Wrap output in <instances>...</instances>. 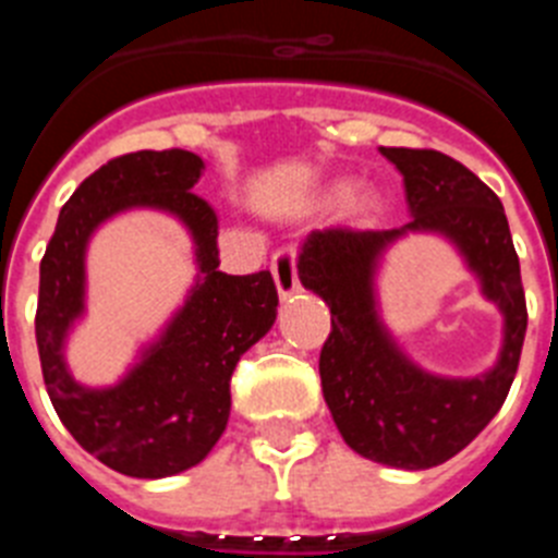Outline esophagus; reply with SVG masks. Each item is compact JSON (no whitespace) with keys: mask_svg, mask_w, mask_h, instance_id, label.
I'll use <instances>...</instances> for the list:
<instances>
[{"mask_svg":"<svg viewBox=\"0 0 558 558\" xmlns=\"http://www.w3.org/2000/svg\"><path fill=\"white\" fill-rule=\"evenodd\" d=\"M270 274H274L276 290H279V299H290V295L299 293V274H295V251L284 248L274 256V263H270Z\"/></svg>","mask_w":558,"mask_h":558,"instance_id":"1","label":"esophagus"}]
</instances>
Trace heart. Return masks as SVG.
<instances>
[{
    "instance_id": "1",
    "label": "heart",
    "mask_w": 558,
    "mask_h": 558,
    "mask_svg": "<svg viewBox=\"0 0 558 558\" xmlns=\"http://www.w3.org/2000/svg\"><path fill=\"white\" fill-rule=\"evenodd\" d=\"M338 195H347V211L357 220H368L377 211L379 198L372 186H354L347 192V186H338Z\"/></svg>"
}]
</instances>
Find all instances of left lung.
Segmentation results:
<instances>
[{"instance_id":"left-lung-1","label":"left lung","mask_w":558,"mask_h":558,"mask_svg":"<svg viewBox=\"0 0 558 558\" xmlns=\"http://www.w3.org/2000/svg\"><path fill=\"white\" fill-rule=\"evenodd\" d=\"M379 153L402 172L411 220L388 231H313L299 254V279L332 313L318 372L343 441L368 461L430 470L458 456L502 408L520 363L529 310L509 220L495 192L445 153L413 147H379ZM411 230L447 235L504 313V347L489 373L477 378L425 373L378 318L373 290L378 259Z\"/></svg>"}]
</instances>
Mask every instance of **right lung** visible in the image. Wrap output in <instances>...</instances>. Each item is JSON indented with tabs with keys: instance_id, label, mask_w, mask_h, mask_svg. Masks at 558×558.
I'll return each instance as SVG.
<instances>
[{
	"instance_id": "obj_1",
	"label": "right lung",
	"mask_w": 558,
	"mask_h": 558,
	"mask_svg": "<svg viewBox=\"0 0 558 558\" xmlns=\"http://www.w3.org/2000/svg\"><path fill=\"white\" fill-rule=\"evenodd\" d=\"M201 170L204 159L179 147L111 159L63 204L41 259L36 340L52 408L83 450L131 477L179 475L209 456L229 422L236 360L276 322L279 295L270 270H218V215L192 192ZM128 208L179 217L196 243L199 279L185 307L117 387L88 389L68 374L62 347L85 308L87 240Z\"/></svg>"
}]
</instances>
